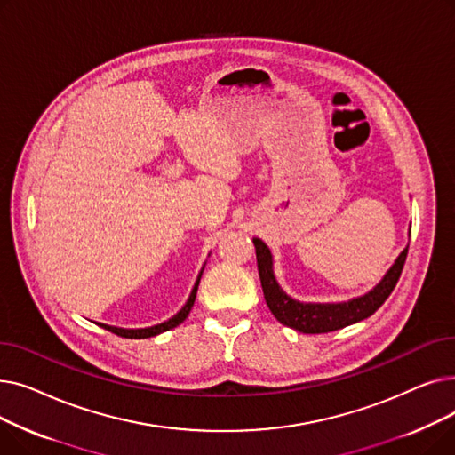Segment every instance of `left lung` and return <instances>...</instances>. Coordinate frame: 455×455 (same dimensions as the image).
I'll list each match as a JSON object with an SVG mask.
<instances>
[{
  "mask_svg": "<svg viewBox=\"0 0 455 455\" xmlns=\"http://www.w3.org/2000/svg\"><path fill=\"white\" fill-rule=\"evenodd\" d=\"M252 243L256 247V261H258V273L261 280V290H264V297L271 309V314L283 326H290L302 333H326V331L339 330L371 317L395 290V285L405 264V256H408V249H403L396 258L393 267L369 293L347 302L314 304V302H299L290 295H285L275 278L273 256L269 247L261 240H258V237H254Z\"/></svg>",
  "mask_w": 455,
  "mask_h": 455,
  "instance_id": "obj_1",
  "label": "left lung"
}]
</instances>
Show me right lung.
<instances>
[{
    "label": "right lung",
    "instance_id": "obj_1",
    "mask_svg": "<svg viewBox=\"0 0 455 455\" xmlns=\"http://www.w3.org/2000/svg\"><path fill=\"white\" fill-rule=\"evenodd\" d=\"M203 269H204V267H203ZM203 269H201V273H199V276H197V282H196V285H194V290H191V293H189V299L186 300V304L182 306L180 312H179L177 315H173L170 321H164V323H160V324H156V326H151V328H138V330L117 328V326H108V324H100V326H103L105 330L116 333V336H122V338H127V339H146V338H153V336H158V333H162V331H167V330H172V328L179 326V324L189 315L191 306H194V302H196V295H197V288H199V280H201Z\"/></svg>",
    "mask_w": 455,
    "mask_h": 455
}]
</instances>
